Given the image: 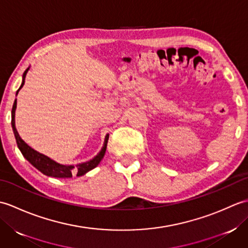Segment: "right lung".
<instances>
[{"label": "right lung", "mask_w": 248, "mask_h": 248, "mask_svg": "<svg viewBox=\"0 0 248 248\" xmlns=\"http://www.w3.org/2000/svg\"><path fill=\"white\" fill-rule=\"evenodd\" d=\"M26 72H28V69H26L23 73V81H22V84H21L20 88L24 85ZM19 89H18V92H19ZM18 92H17V93H18ZM16 107H17V101L15 100L14 105H13V109H12V127H13L14 133H15L16 141H17V145L19 147L21 154L23 155L25 159L28 160L34 167H36L39 171L43 172L44 175L49 176V177H54V178H71L73 173H77V176H83V175H85L87 171L93 170V168L96 167L103 159L105 151H107L108 135L105 136L104 146L101 149V151L99 152V155L94 156L93 159L91 161H88L86 163H82V164H78L76 168L72 165H61V164H59V163L54 162L53 160L49 159L48 156H46L44 155L39 154V152L35 151L34 149H31V147L28 144H25L22 140V139L20 138L18 132H17V129H16V127H15Z\"/></svg>", "instance_id": "right-lung-1"}]
</instances>
